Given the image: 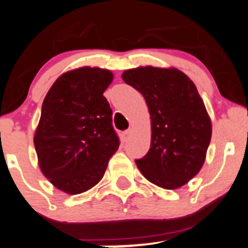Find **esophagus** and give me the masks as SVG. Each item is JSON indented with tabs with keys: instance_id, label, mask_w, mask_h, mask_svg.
Listing matches in <instances>:
<instances>
[{
	"instance_id": "esophagus-1",
	"label": "esophagus",
	"mask_w": 248,
	"mask_h": 248,
	"mask_svg": "<svg viewBox=\"0 0 248 248\" xmlns=\"http://www.w3.org/2000/svg\"><path fill=\"white\" fill-rule=\"evenodd\" d=\"M131 134H132V130H131V129H129V130H126V131H124V132H123L124 139H125V140H129L130 136H131Z\"/></svg>"
}]
</instances>
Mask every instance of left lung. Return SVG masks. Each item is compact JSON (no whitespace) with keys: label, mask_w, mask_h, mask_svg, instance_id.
I'll list each match as a JSON object with an SVG mask.
<instances>
[{"label":"left lung","mask_w":248,"mask_h":248,"mask_svg":"<svg viewBox=\"0 0 248 248\" xmlns=\"http://www.w3.org/2000/svg\"><path fill=\"white\" fill-rule=\"evenodd\" d=\"M122 78L143 95L151 114V148L137 168L159 187H182L204 165L212 134L197 87L177 68H131Z\"/></svg>","instance_id":"left-lung-1"}]
</instances>
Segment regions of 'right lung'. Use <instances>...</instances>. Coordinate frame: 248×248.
I'll list each match as a JSON object with an SVG mask.
<instances>
[{"mask_svg":"<svg viewBox=\"0 0 248 248\" xmlns=\"http://www.w3.org/2000/svg\"><path fill=\"white\" fill-rule=\"evenodd\" d=\"M113 73L80 67L61 75L42 105L33 143L41 171L67 194H80L101 181L119 147L104 92Z\"/></svg>","mask_w":248,"mask_h":248,"instance_id":"obj_1","label":"right lung"}]
</instances>
